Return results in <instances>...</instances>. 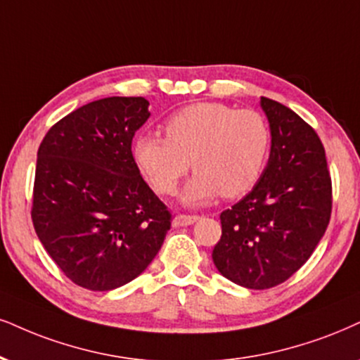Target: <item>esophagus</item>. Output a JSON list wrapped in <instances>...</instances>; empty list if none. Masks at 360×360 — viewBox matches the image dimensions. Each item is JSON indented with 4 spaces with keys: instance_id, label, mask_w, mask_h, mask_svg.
I'll list each match as a JSON object with an SVG mask.
<instances>
[{
    "instance_id": "esophagus-1",
    "label": "esophagus",
    "mask_w": 360,
    "mask_h": 360,
    "mask_svg": "<svg viewBox=\"0 0 360 360\" xmlns=\"http://www.w3.org/2000/svg\"><path fill=\"white\" fill-rule=\"evenodd\" d=\"M198 219H200V217H198V215H184V214H180V215H176L175 219H173V225H175V227H185V225L195 224V221H197Z\"/></svg>"
}]
</instances>
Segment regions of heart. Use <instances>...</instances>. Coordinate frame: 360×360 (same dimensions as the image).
Instances as JSON below:
<instances>
[{"mask_svg": "<svg viewBox=\"0 0 360 360\" xmlns=\"http://www.w3.org/2000/svg\"><path fill=\"white\" fill-rule=\"evenodd\" d=\"M167 139L141 133L133 143L136 167L160 195H173L187 175H197L184 193L187 203L217 195L237 198L250 192L267 167L272 133L257 110H237L217 101L190 105L165 125Z\"/></svg>", "mask_w": 360, "mask_h": 360, "instance_id": "obj_1", "label": "heart"}]
</instances>
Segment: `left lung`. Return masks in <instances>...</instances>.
Listing matches in <instances>:
<instances>
[{
  "mask_svg": "<svg viewBox=\"0 0 360 360\" xmlns=\"http://www.w3.org/2000/svg\"><path fill=\"white\" fill-rule=\"evenodd\" d=\"M272 133L260 180L220 214L221 237L212 259L237 285L265 290L290 278L326 233L332 180L326 150L309 123L285 105L260 100Z\"/></svg>",
  "mask_w": 360,
  "mask_h": 360,
  "instance_id": "8db88e82",
  "label": "left lung"
}]
</instances>
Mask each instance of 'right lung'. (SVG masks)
I'll return each mask as SVG.
<instances>
[{"label": "right lung", "instance_id": "1", "mask_svg": "<svg viewBox=\"0 0 360 360\" xmlns=\"http://www.w3.org/2000/svg\"><path fill=\"white\" fill-rule=\"evenodd\" d=\"M148 105L141 96L91 101L56 122L38 148L34 232L61 272L88 290L139 277L172 227L131 153Z\"/></svg>", "mask_w": 360, "mask_h": 360}]
</instances>
